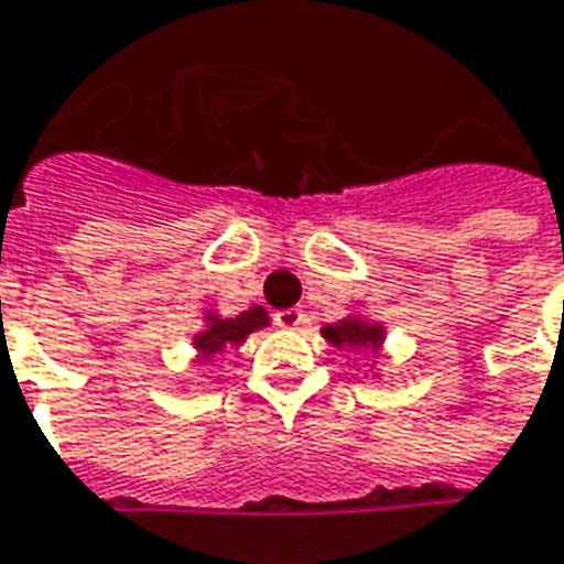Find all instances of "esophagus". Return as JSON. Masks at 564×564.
<instances>
[{
	"mask_svg": "<svg viewBox=\"0 0 564 564\" xmlns=\"http://www.w3.org/2000/svg\"><path fill=\"white\" fill-rule=\"evenodd\" d=\"M274 323L281 325V328H290V332H295V328L307 325V314H304L302 307H286V311H278V314H274Z\"/></svg>",
	"mask_w": 564,
	"mask_h": 564,
	"instance_id": "obj_1",
	"label": "esophagus"
}]
</instances>
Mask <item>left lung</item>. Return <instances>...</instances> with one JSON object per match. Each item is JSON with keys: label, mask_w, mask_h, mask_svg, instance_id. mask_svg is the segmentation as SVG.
I'll use <instances>...</instances> for the list:
<instances>
[{"label": "left lung", "mask_w": 564, "mask_h": 564, "mask_svg": "<svg viewBox=\"0 0 564 564\" xmlns=\"http://www.w3.org/2000/svg\"><path fill=\"white\" fill-rule=\"evenodd\" d=\"M323 337L337 349L344 346H352V349H370V352H379V346L386 340V328L379 323H370V319H361V316H346L340 323H332L323 328Z\"/></svg>", "instance_id": "8db88e82"}]
</instances>
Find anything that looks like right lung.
Wrapping results in <instances>:
<instances>
[{"mask_svg": "<svg viewBox=\"0 0 564 564\" xmlns=\"http://www.w3.org/2000/svg\"><path fill=\"white\" fill-rule=\"evenodd\" d=\"M265 325H269V314L260 304L239 316H229V319H220L218 314H206V328L194 337V346H197L199 358L208 361V358L220 356L229 346H241L248 340V335L260 332Z\"/></svg>", "mask_w": 564, "mask_h": 564, "instance_id": "obj_1", "label": "right lung"}]
</instances>
